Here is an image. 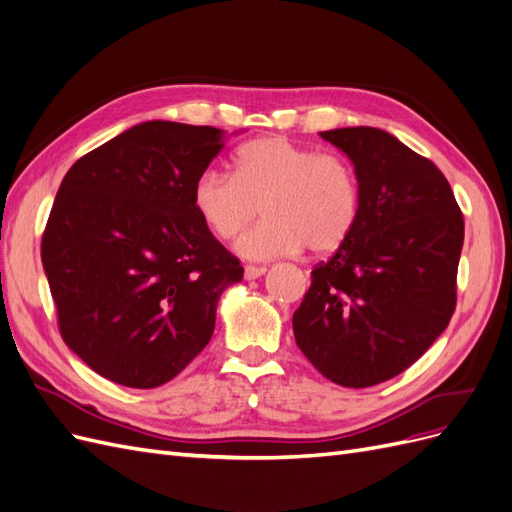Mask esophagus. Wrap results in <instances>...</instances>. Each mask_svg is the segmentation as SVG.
Wrapping results in <instances>:
<instances>
[{
	"label": "esophagus",
	"mask_w": 512,
	"mask_h": 512,
	"mask_svg": "<svg viewBox=\"0 0 512 512\" xmlns=\"http://www.w3.org/2000/svg\"><path fill=\"white\" fill-rule=\"evenodd\" d=\"M265 273H267V267H256V265H247L243 271L245 280H258V277H262Z\"/></svg>",
	"instance_id": "1"
}]
</instances>
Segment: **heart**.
<instances>
[{
	"instance_id": "obj_1",
	"label": "heart",
	"mask_w": 512,
	"mask_h": 512,
	"mask_svg": "<svg viewBox=\"0 0 512 512\" xmlns=\"http://www.w3.org/2000/svg\"><path fill=\"white\" fill-rule=\"evenodd\" d=\"M198 218L218 239H232L256 220V228L237 241V252L252 260L294 256L309 247L329 254L342 245L359 218V181L337 153L262 136L237 149L235 175L207 168L192 190Z\"/></svg>"
}]
</instances>
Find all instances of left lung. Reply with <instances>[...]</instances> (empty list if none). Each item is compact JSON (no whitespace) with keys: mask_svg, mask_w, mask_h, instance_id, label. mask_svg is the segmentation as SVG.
<instances>
[{"mask_svg":"<svg viewBox=\"0 0 512 512\" xmlns=\"http://www.w3.org/2000/svg\"><path fill=\"white\" fill-rule=\"evenodd\" d=\"M359 181V218L312 271L292 316L297 346L350 389L391 380L421 359L457 303L463 215L431 160L367 126L320 132Z\"/></svg>","mask_w":512,"mask_h":512,"instance_id":"8db88e82","label":"left lung"}]
</instances>
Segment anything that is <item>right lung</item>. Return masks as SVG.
<instances>
[{"instance_id":"1","label":"right lung","mask_w":512,"mask_h":512,"mask_svg":"<svg viewBox=\"0 0 512 512\" xmlns=\"http://www.w3.org/2000/svg\"><path fill=\"white\" fill-rule=\"evenodd\" d=\"M224 132L145 121L76 160L42 235L59 333L130 389L173 380L215 329L243 267L198 218L192 190Z\"/></svg>"}]
</instances>
